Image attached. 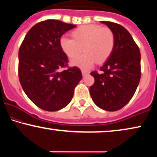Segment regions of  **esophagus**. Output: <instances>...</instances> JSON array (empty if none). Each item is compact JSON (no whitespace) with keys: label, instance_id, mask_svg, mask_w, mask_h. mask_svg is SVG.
<instances>
[{"label":"esophagus","instance_id":"34e87169","mask_svg":"<svg viewBox=\"0 0 157 157\" xmlns=\"http://www.w3.org/2000/svg\"><path fill=\"white\" fill-rule=\"evenodd\" d=\"M81 72H82V75H83V76H86V75H88V74H89V71H84V70H82V71H81Z\"/></svg>","mask_w":157,"mask_h":157}]
</instances>
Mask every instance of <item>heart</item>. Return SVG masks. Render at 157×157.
<instances>
[{
	"instance_id": "obj_1",
	"label": "heart",
	"mask_w": 157,
	"mask_h": 157,
	"mask_svg": "<svg viewBox=\"0 0 157 157\" xmlns=\"http://www.w3.org/2000/svg\"><path fill=\"white\" fill-rule=\"evenodd\" d=\"M72 38L62 37L60 46L70 59L76 58L83 50L85 53L71 61L72 65L88 69L96 61L102 63L110 57L115 46V36L109 27L100 25H82L71 33Z\"/></svg>"
}]
</instances>
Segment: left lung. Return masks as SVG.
I'll use <instances>...</instances> for the list:
<instances>
[{
    "instance_id": "obj_1",
    "label": "left lung",
    "mask_w": 157,
    "mask_h": 157,
    "mask_svg": "<svg viewBox=\"0 0 157 157\" xmlns=\"http://www.w3.org/2000/svg\"><path fill=\"white\" fill-rule=\"evenodd\" d=\"M112 30L115 46L110 57L100 68L92 71L94 83L90 94L96 106L114 111L128 104L141 78V53L139 46L127 30L118 23L101 21Z\"/></svg>"
}]
</instances>
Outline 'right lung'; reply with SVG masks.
<instances>
[{"label":"right lung","mask_w":157,"mask_h":157,"mask_svg":"<svg viewBox=\"0 0 157 157\" xmlns=\"http://www.w3.org/2000/svg\"><path fill=\"white\" fill-rule=\"evenodd\" d=\"M75 25L48 19L29 30L18 52V77L30 100L43 110L56 111L69 104L82 78L76 66L68 67L60 39ZM67 67L61 72L60 68Z\"/></svg>","instance_id":"obj_1"}]
</instances>
